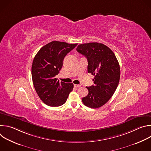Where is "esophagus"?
I'll return each mask as SVG.
<instances>
[{"mask_svg":"<svg viewBox=\"0 0 151 151\" xmlns=\"http://www.w3.org/2000/svg\"><path fill=\"white\" fill-rule=\"evenodd\" d=\"M74 87L75 88H78V87H80L81 85H78V84H74Z\"/></svg>","mask_w":151,"mask_h":151,"instance_id":"34e87169","label":"esophagus"}]
</instances>
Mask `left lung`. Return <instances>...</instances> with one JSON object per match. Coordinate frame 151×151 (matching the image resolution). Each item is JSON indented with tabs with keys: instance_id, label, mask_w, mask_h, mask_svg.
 Returning a JSON list of instances; mask_svg holds the SVG:
<instances>
[{
	"instance_id": "obj_1",
	"label": "left lung",
	"mask_w": 151,
	"mask_h": 151,
	"mask_svg": "<svg viewBox=\"0 0 151 151\" xmlns=\"http://www.w3.org/2000/svg\"><path fill=\"white\" fill-rule=\"evenodd\" d=\"M76 50L88 60V72L94 76V85L87 87L88 95L83 103L93 109L106 103L114 94L120 79V68L114 52L97 42L80 44Z\"/></svg>"
}]
</instances>
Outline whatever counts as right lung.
<instances>
[{"instance_id": "obj_1", "label": "right lung", "mask_w": 151, "mask_h": 151, "mask_svg": "<svg viewBox=\"0 0 151 151\" xmlns=\"http://www.w3.org/2000/svg\"><path fill=\"white\" fill-rule=\"evenodd\" d=\"M78 44L52 41L42 47L32 66L35 89L41 100L50 106H60L66 101L73 84L59 82L55 76L63 66L64 58Z\"/></svg>"}]
</instances>
